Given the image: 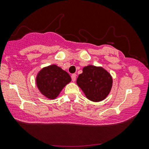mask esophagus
<instances>
[{"instance_id":"esophagus-1","label":"esophagus","mask_w":149,"mask_h":149,"mask_svg":"<svg viewBox=\"0 0 149 149\" xmlns=\"http://www.w3.org/2000/svg\"><path fill=\"white\" fill-rule=\"evenodd\" d=\"M76 77H77L76 74H72V76H71V78H72V81L73 82H74V81H76Z\"/></svg>"}]
</instances>
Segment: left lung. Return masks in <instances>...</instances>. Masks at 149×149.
<instances>
[{
  "mask_svg": "<svg viewBox=\"0 0 149 149\" xmlns=\"http://www.w3.org/2000/svg\"><path fill=\"white\" fill-rule=\"evenodd\" d=\"M77 83L87 99L96 102L104 100L111 92L113 78L102 67L88 65L83 68Z\"/></svg>",
  "mask_w": 149,
  "mask_h": 149,
  "instance_id": "1",
  "label": "left lung"
}]
</instances>
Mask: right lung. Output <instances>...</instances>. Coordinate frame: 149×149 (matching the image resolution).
Wrapping results in <instances>:
<instances>
[{
  "label": "right lung",
  "instance_id": "right-lung-1",
  "mask_svg": "<svg viewBox=\"0 0 149 149\" xmlns=\"http://www.w3.org/2000/svg\"><path fill=\"white\" fill-rule=\"evenodd\" d=\"M70 81L68 73L56 64L42 68L36 77L38 90L45 97L51 100L56 98Z\"/></svg>",
  "mask_w": 149,
  "mask_h": 149
}]
</instances>
